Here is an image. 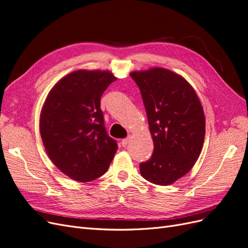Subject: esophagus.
I'll return each instance as SVG.
<instances>
[{
	"label": "esophagus",
	"instance_id": "obj_1",
	"mask_svg": "<svg viewBox=\"0 0 248 248\" xmlns=\"http://www.w3.org/2000/svg\"><path fill=\"white\" fill-rule=\"evenodd\" d=\"M128 141H129V138H126V139L122 140V141H121V145H122L123 147H126V146H127V144H128Z\"/></svg>",
	"mask_w": 248,
	"mask_h": 248
}]
</instances>
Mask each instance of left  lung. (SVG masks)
<instances>
[{"instance_id":"obj_1","label":"left lung","mask_w":248,"mask_h":248,"mask_svg":"<svg viewBox=\"0 0 248 248\" xmlns=\"http://www.w3.org/2000/svg\"><path fill=\"white\" fill-rule=\"evenodd\" d=\"M147 111L153 154L140 164L142 178L170 185L188 172L198 160L205 140V115L199 97L184 78L153 67L132 71Z\"/></svg>"}]
</instances>
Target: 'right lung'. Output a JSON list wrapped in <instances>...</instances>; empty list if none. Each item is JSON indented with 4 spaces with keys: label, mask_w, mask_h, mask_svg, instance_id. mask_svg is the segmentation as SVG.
I'll return each mask as SVG.
<instances>
[{
    "label": "right lung",
    "mask_w": 248,
    "mask_h": 248,
    "mask_svg": "<svg viewBox=\"0 0 248 248\" xmlns=\"http://www.w3.org/2000/svg\"><path fill=\"white\" fill-rule=\"evenodd\" d=\"M117 79L108 70H77L51 88L39 129L51 162L78 182L101 177L118 150L104 127L100 98Z\"/></svg>",
    "instance_id": "1"
}]
</instances>
